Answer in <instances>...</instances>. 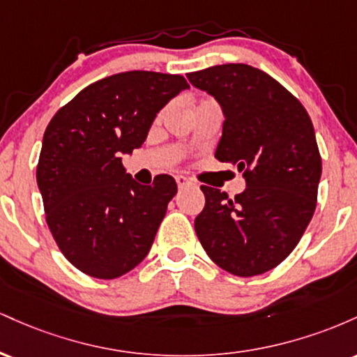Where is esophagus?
I'll return each instance as SVG.
<instances>
[{"instance_id":"1","label":"esophagus","mask_w":357,"mask_h":357,"mask_svg":"<svg viewBox=\"0 0 357 357\" xmlns=\"http://www.w3.org/2000/svg\"><path fill=\"white\" fill-rule=\"evenodd\" d=\"M176 183H178V188L179 190H183V188L190 186L191 181L188 178H184V176H176Z\"/></svg>"}]
</instances>
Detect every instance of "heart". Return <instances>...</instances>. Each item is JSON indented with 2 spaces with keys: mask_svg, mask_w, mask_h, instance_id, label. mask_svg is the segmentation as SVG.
<instances>
[{
  "mask_svg": "<svg viewBox=\"0 0 357 357\" xmlns=\"http://www.w3.org/2000/svg\"><path fill=\"white\" fill-rule=\"evenodd\" d=\"M204 102H206V100H204Z\"/></svg>",
  "mask_w": 357,
  "mask_h": 357,
  "instance_id": "obj_1",
  "label": "heart"
}]
</instances>
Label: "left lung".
Masks as SVG:
<instances>
[{
  "label": "left lung",
  "mask_w": 357,
  "mask_h": 357,
  "mask_svg": "<svg viewBox=\"0 0 357 357\" xmlns=\"http://www.w3.org/2000/svg\"><path fill=\"white\" fill-rule=\"evenodd\" d=\"M188 80L218 100L225 122L215 158L247 181L235 198L203 184L196 235L218 267L260 275L292 253L312 220L322 173L312 121L284 85L250 65H215Z\"/></svg>",
  "instance_id": "1"
}]
</instances>
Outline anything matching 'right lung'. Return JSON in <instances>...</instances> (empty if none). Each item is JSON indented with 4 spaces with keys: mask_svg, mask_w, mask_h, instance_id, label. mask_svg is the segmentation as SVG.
<instances>
[{
    "mask_svg": "<svg viewBox=\"0 0 357 357\" xmlns=\"http://www.w3.org/2000/svg\"><path fill=\"white\" fill-rule=\"evenodd\" d=\"M188 87L181 75L117 73L80 90L47 126L36 166L45 220L80 272L117 278L149 253L178 186L169 174L142 186L121 155L142 146L159 110Z\"/></svg>",
    "mask_w": 357,
    "mask_h": 357,
    "instance_id": "1",
    "label": "right lung"
}]
</instances>
